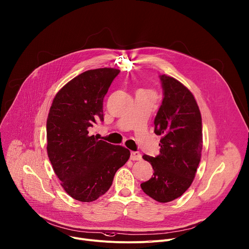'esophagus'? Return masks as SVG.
<instances>
[{"label":"esophagus","mask_w":249,"mask_h":249,"mask_svg":"<svg viewBox=\"0 0 249 249\" xmlns=\"http://www.w3.org/2000/svg\"><path fill=\"white\" fill-rule=\"evenodd\" d=\"M130 159L132 161H138V160H141L142 159V156L139 152H134L132 151L131 154H130Z\"/></svg>","instance_id":"obj_1"}]
</instances>
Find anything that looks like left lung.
<instances>
[{
    "instance_id": "1",
    "label": "left lung",
    "mask_w": 249,
    "mask_h": 249,
    "mask_svg": "<svg viewBox=\"0 0 249 249\" xmlns=\"http://www.w3.org/2000/svg\"><path fill=\"white\" fill-rule=\"evenodd\" d=\"M164 98L155 117V134L161 135L160 154L144 155L154 170L141 184L143 192L159 202L172 201L192 185L202 149L201 115L190 90L166 74L160 75Z\"/></svg>"
}]
</instances>
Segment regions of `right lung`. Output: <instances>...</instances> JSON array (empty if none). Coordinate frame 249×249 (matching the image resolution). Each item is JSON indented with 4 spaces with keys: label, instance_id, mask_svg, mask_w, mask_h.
Returning <instances> with one entry per match:
<instances>
[{
    "label": "right lung",
    "instance_id": "1",
    "mask_svg": "<svg viewBox=\"0 0 249 249\" xmlns=\"http://www.w3.org/2000/svg\"><path fill=\"white\" fill-rule=\"evenodd\" d=\"M119 72L107 67L82 72L59 90L50 109V161L61 187L79 201L90 202L104 195L130 157L128 149L89 133L103 121V99Z\"/></svg>",
    "mask_w": 249,
    "mask_h": 249
}]
</instances>
